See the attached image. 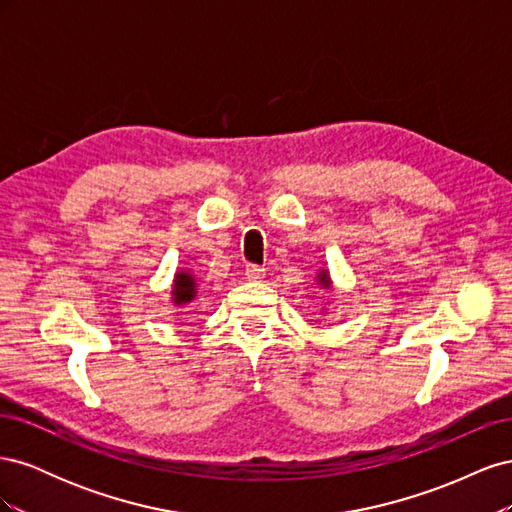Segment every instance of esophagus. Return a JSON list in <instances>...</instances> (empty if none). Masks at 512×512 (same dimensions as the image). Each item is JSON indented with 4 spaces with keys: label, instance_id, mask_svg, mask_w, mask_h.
Returning <instances> with one entry per match:
<instances>
[{
    "label": "esophagus",
    "instance_id": "obj_1",
    "mask_svg": "<svg viewBox=\"0 0 512 512\" xmlns=\"http://www.w3.org/2000/svg\"><path fill=\"white\" fill-rule=\"evenodd\" d=\"M245 275H247V280H250V282H262V280H265V269L258 267V265H247Z\"/></svg>",
    "mask_w": 512,
    "mask_h": 512
}]
</instances>
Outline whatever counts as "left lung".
Wrapping results in <instances>:
<instances>
[{
    "instance_id": "8db88e82",
    "label": "left lung",
    "mask_w": 512,
    "mask_h": 512,
    "mask_svg": "<svg viewBox=\"0 0 512 512\" xmlns=\"http://www.w3.org/2000/svg\"><path fill=\"white\" fill-rule=\"evenodd\" d=\"M318 284L322 286V288H331L333 286V280H331V277H329V271H320L318 273Z\"/></svg>"
}]
</instances>
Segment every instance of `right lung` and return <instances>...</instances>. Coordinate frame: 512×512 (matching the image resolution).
I'll return each mask as SVG.
<instances>
[{
    "label": "right lung",
    "mask_w": 512,
    "mask_h": 512,
    "mask_svg": "<svg viewBox=\"0 0 512 512\" xmlns=\"http://www.w3.org/2000/svg\"><path fill=\"white\" fill-rule=\"evenodd\" d=\"M196 280L192 271L188 269H181L175 273V280H173V290H170V294H173V305H179V307H185L188 303H192L196 299Z\"/></svg>",
    "instance_id": "1"
}]
</instances>
